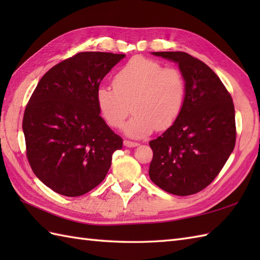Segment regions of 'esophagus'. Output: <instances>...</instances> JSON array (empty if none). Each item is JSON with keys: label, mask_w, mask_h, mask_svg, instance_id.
Returning <instances> with one entry per match:
<instances>
[{"label": "esophagus", "mask_w": 260, "mask_h": 260, "mask_svg": "<svg viewBox=\"0 0 260 260\" xmlns=\"http://www.w3.org/2000/svg\"><path fill=\"white\" fill-rule=\"evenodd\" d=\"M124 145H125L126 147H136V146H139L140 144H139V143H136V142H132V141L125 140V141H124Z\"/></svg>", "instance_id": "34e87169"}]
</instances>
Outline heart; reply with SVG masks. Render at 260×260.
<instances>
[{"label":"heart","instance_id":"heart-1","mask_svg":"<svg viewBox=\"0 0 260 260\" xmlns=\"http://www.w3.org/2000/svg\"><path fill=\"white\" fill-rule=\"evenodd\" d=\"M113 87H98L96 102L99 112L112 127H120L131 113L134 115L124 125V133L142 139L154 129L170 128L185 104L186 84L176 68L163 66L142 56L129 59L113 79Z\"/></svg>","mask_w":260,"mask_h":260}]
</instances>
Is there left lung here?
Instances as JSON below:
<instances>
[{
  "label": "left lung",
  "mask_w": 260,
  "mask_h": 260,
  "mask_svg": "<svg viewBox=\"0 0 260 260\" xmlns=\"http://www.w3.org/2000/svg\"><path fill=\"white\" fill-rule=\"evenodd\" d=\"M152 54L178 63L186 96L178 120L150 142L153 159L148 174L171 194H194L211 183L235 148L233 98L212 69L189 53Z\"/></svg>",
  "instance_id": "left-lung-1"
}]
</instances>
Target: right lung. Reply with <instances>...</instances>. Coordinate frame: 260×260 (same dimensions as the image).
<instances>
[{"label": "right lung", "mask_w": 260, "mask_h": 260, "mask_svg": "<svg viewBox=\"0 0 260 260\" xmlns=\"http://www.w3.org/2000/svg\"><path fill=\"white\" fill-rule=\"evenodd\" d=\"M125 54L80 52L54 66L26 105V156L37 178L54 192L79 197L105 179L123 140L102 117L96 91Z\"/></svg>", "instance_id": "1"}]
</instances>
